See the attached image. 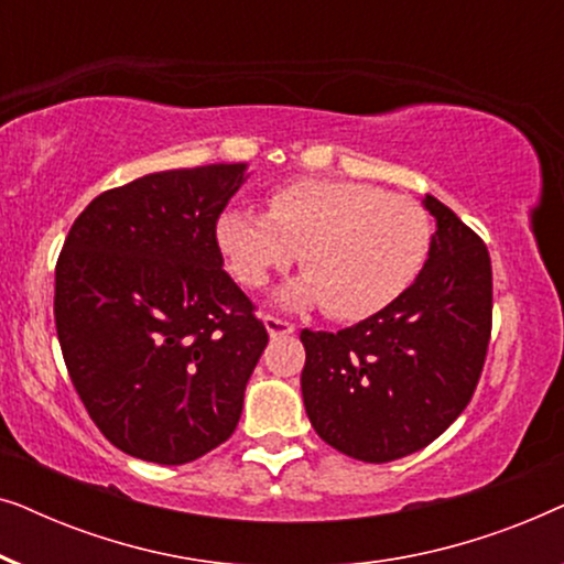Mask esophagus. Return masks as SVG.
Masks as SVG:
<instances>
[{
	"label": "esophagus",
	"mask_w": 564,
	"mask_h": 564,
	"mask_svg": "<svg viewBox=\"0 0 564 564\" xmlns=\"http://www.w3.org/2000/svg\"><path fill=\"white\" fill-rule=\"evenodd\" d=\"M264 326L269 330V336H290L295 334V323L284 321V318H276V315H264Z\"/></svg>",
	"instance_id": "34e87169"
}]
</instances>
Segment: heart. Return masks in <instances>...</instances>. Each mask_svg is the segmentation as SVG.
<instances>
[{"instance_id":"b5f03b06","label":"heart","mask_w":564,"mask_h":564,"mask_svg":"<svg viewBox=\"0 0 564 564\" xmlns=\"http://www.w3.org/2000/svg\"><path fill=\"white\" fill-rule=\"evenodd\" d=\"M431 218L408 195L354 180H295L269 195V213L228 207L215 236L230 272L259 290L292 261L303 280L290 305L321 303L330 318L361 321L411 288L431 249Z\"/></svg>"}]
</instances>
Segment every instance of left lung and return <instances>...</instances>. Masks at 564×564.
Wrapping results in <instances>:
<instances>
[{"label":"left lung","instance_id":"8db88e82","mask_svg":"<svg viewBox=\"0 0 564 564\" xmlns=\"http://www.w3.org/2000/svg\"><path fill=\"white\" fill-rule=\"evenodd\" d=\"M429 259L398 300L357 326L303 330L307 419L346 457L392 462L423 449L475 395L492 328V269L482 238L426 195Z\"/></svg>","mask_w":564,"mask_h":564}]
</instances>
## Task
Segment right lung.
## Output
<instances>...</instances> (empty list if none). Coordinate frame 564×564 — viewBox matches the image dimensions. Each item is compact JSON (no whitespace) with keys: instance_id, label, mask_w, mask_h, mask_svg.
Instances as JSON below:
<instances>
[{"instance_id":"right-lung-1","label":"right lung","mask_w":564,"mask_h":564,"mask_svg":"<svg viewBox=\"0 0 564 564\" xmlns=\"http://www.w3.org/2000/svg\"><path fill=\"white\" fill-rule=\"evenodd\" d=\"M246 164L145 174L84 207L56 261V334L89 419L130 457L184 465L226 442L269 341L223 269Z\"/></svg>"}]
</instances>
